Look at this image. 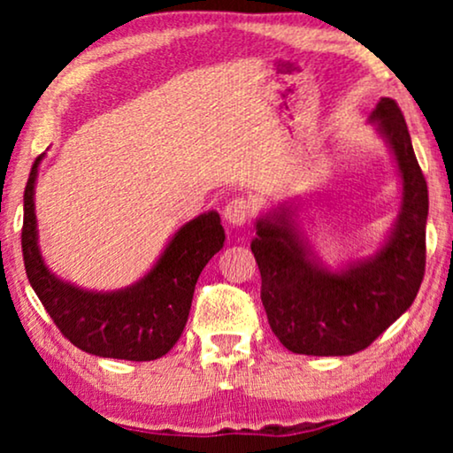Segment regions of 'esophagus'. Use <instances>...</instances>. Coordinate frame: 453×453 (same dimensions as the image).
<instances>
[{
    "label": "esophagus",
    "mask_w": 453,
    "mask_h": 453,
    "mask_svg": "<svg viewBox=\"0 0 453 453\" xmlns=\"http://www.w3.org/2000/svg\"><path fill=\"white\" fill-rule=\"evenodd\" d=\"M256 212V206H253V202L250 197H233L231 202L226 203L225 208V219L228 225L233 226H243L245 222H250V219Z\"/></svg>",
    "instance_id": "obj_1"
}]
</instances>
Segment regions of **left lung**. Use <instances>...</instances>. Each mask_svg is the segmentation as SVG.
I'll use <instances>...</instances> for the list:
<instances>
[{"mask_svg":"<svg viewBox=\"0 0 453 453\" xmlns=\"http://www.w3.org/2000/svg\"><path fill=\"white\" fill-rule=\"evenodd\" d=\"M402 175V212L392 237L367 262L332 274L307 257L284 214L257 220L251 241L262 303L276 338L296 355L344 357L365 350L417 296L425 276L429 191L398 103L381 98L371 115Z\"/></svg>","mask_w":453,"mask_h":453,"instance_id":"obj_1","label":"left lung"}]
</instances>
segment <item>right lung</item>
I'll use <instances>...</instances> for the list:
<instances>
[{"label": "right lung", "mask_w": 453, "mask_h": 453, "mask_svg": "<svg viewBox=\"0 0 453 453\" xmlns=\"http://www.w3.org/2000/svg\"><path fill=\"white\" fill-rule=\"evenodd\" d=\"M42 154L24 188L22 257L53 324L80 350L123 361H154L181 336L194 299L196 282L225 243L219 212L200 214L175 233L157 265L132 287L115 293H90L61 282L47 270L36 245L35 181Z\"/></svg>", "instance_id": "add662e5"}]
</instances>
